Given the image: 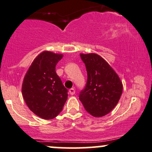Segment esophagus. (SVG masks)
<instances>
[{
	"instance_id": "1",
	"label": "esophagus",
	"mask_w": 152,
	"mask_h": 152,
	"mask_svg": "<svg viewBox=\"0 0 152 152\" xmlns=\"http://www.w3.org/2000/svg\"><path fill=\"white\" fill-rule=\"evenodd\" d=\"M75 92H76V91H75L74 88H70V89L69 90V93H70V95H73V94H75Z\"/></svg>"
}]
</instances>
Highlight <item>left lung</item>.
Listing matches in <instances>:
<instances>
[{"mask_svg": "<svg viewBox=\"0 0 152 152\" xmlns=\"http://www.w3.org/2000/svg\"><path fill=\"white\" fill-rule=\"evenodd\" d=\"M86 67L88 79L79 93L85 110L95 117L110 113L117 105L123 92V84L108 63L95 53L81 54Z\"/></svg>", "mask_w": 152, "mask_h": 152, "instance_id": "1", "label": "left lung"}]
</instances>
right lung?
<instances>
[{
	"mask_svg": "<svg viewBox=\"0 0 152 152\" xmlns=\"http://www.w3.org/2000/svg\"><path fill=\"white\" fill-rule=\"evenodd\" d=\"M61 54L45 51L32 61L22 84V94L29 108L45 120H51L62 110L67 88L56 72Z\"/></svg>",
	"mask_w": 152,
	"mask_h": 152,
	"instance_id": "obj_1",
	"label": "right lung"
}]
</instances>
